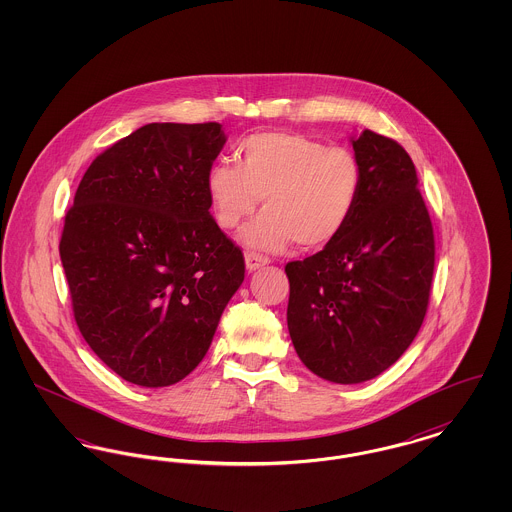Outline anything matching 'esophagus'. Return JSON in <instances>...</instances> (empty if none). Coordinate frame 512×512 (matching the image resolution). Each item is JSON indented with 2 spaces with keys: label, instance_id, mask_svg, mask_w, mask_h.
Listing matches in <instances>:
<instances>
[{
  "label": "esophagus",
  "instance_id": "34e87169",
  "mask_svg": "<svg viewBox=\"0 0 512 512\" xmlns=\"http://www.w3.org/2000/svg\"><path fill=\"white\" fill-rule=\"evenodd\" d=\"M268 263H270V259L261 255V253H255V251L245 253V267H247V270H257V268L265 267Z\"/></svg>",
  "mask_w": 512,
  "mask_h": 512
}]
</instances>
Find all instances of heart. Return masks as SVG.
Here are the masks:
<instances>
[{
	"mask_svg": "<svg viewBox=\"0 0 512 512\" xmlns=\"http://www.w3.org/2000/svg\"><path fill=\"white\" fill-rule=\"evenodd\" d=\"M238 165L217 163L207 174V197L220 228L234 230L261 203L244 242L280 251L322 249L340 238L363 188L357 155L297 132H263L238 146Z\"/></svg>",
	"mask_w": 512,
	"mask_h": 512,
	"instance_id": "b5f03b06",
	"label": "heart"
}]
</instances>
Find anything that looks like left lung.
Instances as JSON below:
<instances>
[{
  "label": "left lung",
  "instance_id": "8db88e82",
  "mask_svg": "<svg viewBox=\"0 0 512 512\" xmlns=\"http://www.w3.org/2000/svg\"><path fill=\"white\" fill-rule=\"evenodd\" d=\"M351 144L363 169L353 217L338 240L286 265L293 347L336 384L376 378L407 351L426 317L436 261L409 153L372 130Z\"/></svg>",
  "mask_w": 512,
  "mask_h": 512
}]
</instances>
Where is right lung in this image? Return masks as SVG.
<instances>
[{"instance_id":"1","label":"right lung","mask_w":512,"mask_h":512,"mask_svg":"<svg viewBox=\"0 0 512 512\" xmlns=\"http://www.w3.org/2000/svg\"><path fill=\"white\" fill-rule=\"evenodd\" d=\"M224 142L219 122L146 124L99 153L65 215L59 255L76 326L130 384L186 378L244 282V253L205 188Z\"/></svg>"}]
</instances>
